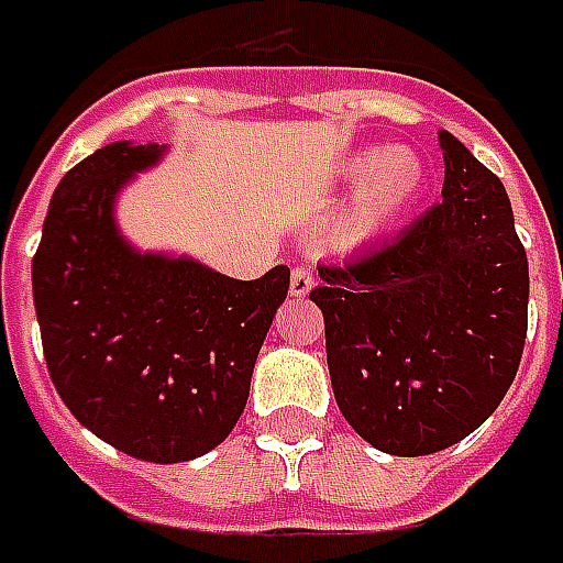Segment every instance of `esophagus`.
Masks as SVG:
<instances>
[{
	"mask_svg": "<svg viewBox=\"0 0 563 563\" xmlns=\"http://www.w3.org/2000/svg\"><path fill=\"white\" fill-rule=\"evenodd\" d=\"M313 283H316L313 271L298 265V268H292V277H289V292H292L295 298H301V295H307L310 289H313Z\"/></svg>",
	"mask_w": 563,
	"mask_h": 563,
	"instance_id": "1",
	"label": "esophagus"
}]
</instances>
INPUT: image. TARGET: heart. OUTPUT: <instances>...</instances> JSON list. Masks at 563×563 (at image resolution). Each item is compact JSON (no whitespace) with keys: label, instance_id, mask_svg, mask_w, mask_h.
I'll use <instances>...</instances> for the list:
<instances>
[{"label":"heart","instance_id":"obj_1","mask_svg":"<svg viewBox=\"0 0 563 563\" xmlns=\"http://www.w3.org/2000/svg\"><path fill=\"white\" fill-rule=\"evenodd\" d=\"M336 181L345 190L357 187L334 223V241L352 250L376 241L409 214L423 194L427 169L411 148L387 152L382 145H369L345 157L336 169Z\"/></svg>","mask_w":563,"mask_h":563}]
</instances>
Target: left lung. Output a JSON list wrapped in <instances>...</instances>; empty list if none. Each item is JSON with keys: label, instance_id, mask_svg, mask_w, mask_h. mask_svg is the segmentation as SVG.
I'll return each instance as SVG.
<instances>
[{"label": "left lung", "instance_id": "1", "mask_svg": "<svg viewBox=\"0 0 563 563\" xmlns=\"http://www.w3.org/2000/svg\"><path fill=\"white\" fill-rule=\"evenodd\" d=\"M441 202L402 235L319 265L310 301L324 316L336 406L390 456L462 441L514 385L528 331V256L507 190L439 131Z\"/></svg>", "mask_w": 563, "mask_h": 563}]
</instances>
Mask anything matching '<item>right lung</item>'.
I'll return each mask as SVG.
<instances>
[{
    "label": "right lung",
    "mask_w": 563,
    "mask_h": 563,
    "mask_svg": "<svg viewBox=\"0 0 563 563\" xmlns=\"http://www.w3.org/2000/svg\"><path fill=\"white\" fill-rule=\"evenodd\" d=\"M164 152L110 143L62 178L32 295L49 378L70 415L115 451L169 465L214 451L239 423L289 268L232 280L190 256L131 247L115 197Z\"/></svg>",
    "instance_id": "1"
}]
</instances>
